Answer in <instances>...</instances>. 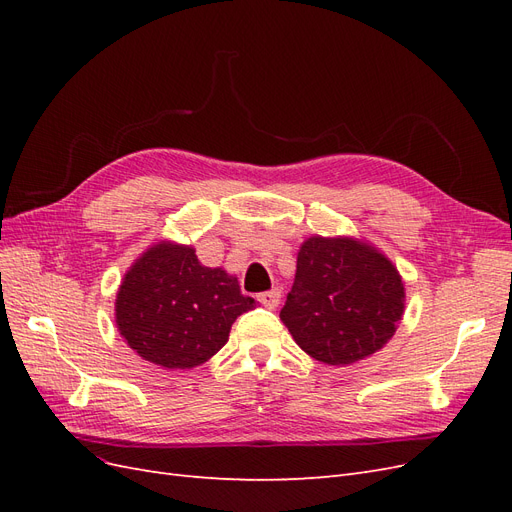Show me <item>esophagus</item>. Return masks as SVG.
Masks as SVG:
<instances>
[{"label": "esophagus", "instance_id": "obj_1", "mask_svg": "<svg viewBox=\"0 0 512 512\" xmlns=\"http://www.w3.org/2000/svg\"><path fill=\"white\" fill-rule=\"evenodd\" d=\"M280 299H282V292L277 290V288H273V290H267V292H260L258 294V301L265 305L267 309H275L277 307V303H280Z\"/></svg>", "mask_w": 512, "mask_h": 512}]
</instances>
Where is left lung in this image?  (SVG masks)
Instances as JSON below:
<instances>
[{"label":"left lung","instance_id":"obj_1","mask_svg":"<svg viewBox=\"0 0 512 512\" xmlns=\"http://www.w3.org/2000/svg\"><path fill=\"white\" fill-rule=\"evenodd\" d=\"M404 309V280L374 243L314 235L299 247L280 318L312 359L346 367L389 344Z\"/></svg>","mask_w":512,"mask_h":512}]
</instances>
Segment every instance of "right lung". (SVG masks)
Returning a JSON list of instances; mask_svg holds the SVG:
<instances>
[{
  "instance_id": "obj_1",
  "label": "right lung",
  "mask_w": 512,
  "mask_h": 512,
  "mask_svg": "<svg viewBox=\"0 0 512 512\" xmlns=\"http://www.w3.org/2000/svg\"><path fill=\"white\" fill-rule=\"evenodd\" d=\"M254 307L235 275L200 265L192 245L162 239L123 275L115 322L141 359L164 369H192L222 350L232 322Z\"/></svg>"
}]
</instances>
